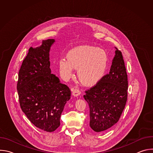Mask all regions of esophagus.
<instances>
[{
	"instance_id": "esophagus-1",
	"label": "esophagus",
	"mask_w": 153,
	"mask_h": 153,
	"mask_svg": "<svg viewBox=\"0 0 153 153\" xmlns=\"http://www.w3.org/2000/svg\"><path fill=\"white\" fill-rule=\"evenodd\" d=\"M80 94V90L79 88H77V87H75V88H73V95L74 96H78Z\"/></svg>"
}]
</instances>
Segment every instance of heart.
<instances>
[{"label": "heart", "instance_id": "obj_1", "mask_svg": "<svg viewBox=\"0 0 153 153\" xmlns=\"http://www.w3.org/2000/svg\"><path fill=\"white\" fill-rule=\"evenodd\" d=\"M67 59L59 61V68L63 77L68 80L74 74V68L78 69V77L85 85L91 86L104 76L108 63L106 52L99 48L82 46L70 51Z\"/></svg>", "mask_w": 153, "mask_h": 153}]
</instances>
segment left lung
<instances>
[{
    "mask_svg": "<svg viewBox=\"0 0 153 153\" xmlns=\"http://www.w3.org/2000/svg\"><path fill=\"white\" fill-rule=\"evenodd\" d=\"M128 84L122 52L117 49L110 73L83 96L90 107V126L94 131H105L119 121L127 101Z\"/></svg>",
    "mask_w": 153,
    "mask_h": 153,
    "instance_id": "1",
    "label": "left lung"
}]
</instances>
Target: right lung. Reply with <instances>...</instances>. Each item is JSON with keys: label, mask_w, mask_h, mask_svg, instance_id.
I'll use <instances>...</instances> for the list:
<instances>
[{"label": "right lung", "mask_w": 153, "mask_h": 153, "mask_svg": "<svg viewBox=\"0 0 153 153\" xmlns=\"http://www.w3.org/2000/svg\"><path fill=\"white\" fill-rule=\"evenodd\" d=\"M54 39L30 48L18 75L17 90L22 110L36 127L52 132L60 125L63 108L70 99L69 87L51 74L49 51Z\"/></svg>", "instance_id": "add662e5"}]
</instances>
